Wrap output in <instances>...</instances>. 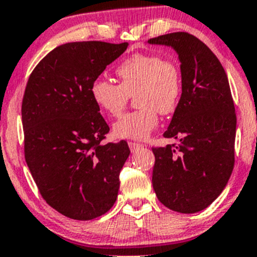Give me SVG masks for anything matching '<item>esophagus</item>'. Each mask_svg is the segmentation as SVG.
Wrapping results in <instances>:
<instances>
[{"label": "esophagus", "instance_id": "1", "mask_svg": "<svg viewBox=\"0 0 257 257\" xmlns=\"http://www.w3.org/2000/svg\"><path fill=\"white\" fill-rule=\"evenodd\" d=\"M128 145H129V148H131V151H132V152H134V151L139 150V149L144 148V145H143V144H139V143H134V142H129V143H128Z\"/></svg>", "mask_w": 257, "mask_h": 257}]
</instances>
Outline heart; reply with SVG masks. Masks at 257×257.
<instances>
[{
  "mask_svg": "<svg viewBox=\"0 0 257 257\" xmlns=\"http://www.w3.org/2000/svg\"><path fill=\"white\" fill-rule=\"evenodd\" d=\"M115 72L119 84L103 78L92 81V100L103 113L117 117L129 97L135 96L140 108L122 115L113 124V135L118 139H146L159 125V112L171 114L179 105L183 84L178 64L154 53H135Z\"/></svg>",
  "mask_w": 257,
  "mask_h": 257,
  "instance_id": "1",
  "label": "heart"
}]
</instances>
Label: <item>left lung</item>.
<instances>
[{
    "mask_svg": "<svg viewBox=\"0 0 257 257\" xmlns=\"http://www.w3.org/2000/svg\"><path fill=\"white\" fill-rule=\"evenodd\" d=\"M178 53L182 96L165 138L179 144L154 148L152 187L166 207L195 213L223 191L234 167L236 115L221 62L191 34L178 32L150 39Z\"/></svg>",
    "mask_w": 257,
    "mask_h": 257,
    "instance_id": "1",
    "label": "left lung"
}]
</instances>
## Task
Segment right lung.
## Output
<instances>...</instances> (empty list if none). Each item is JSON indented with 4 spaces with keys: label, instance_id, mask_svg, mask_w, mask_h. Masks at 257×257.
<instances>
[{
    "label": "right lung",
    "instance_id": "right-lung-1",
    "mask_svg": "<svg viewBox=\"0 0 257 257\" xmlns=\"http://www.w3.org/2000/svg\"><path fill=\"white\" fill-rule=\"evenodd\" d=\"M128 42H68L30 74L22 103L24 154L41 196L78 221L103 215L117 199L126 142L101 144L109 126L95 105L92 81Z\"/></svg>",
    "mask_w": 257,
    "mask_h": 257
}]
</instances>
